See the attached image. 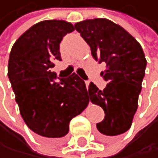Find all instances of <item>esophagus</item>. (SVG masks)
I'll return each mask as SVG.
<instances>
[{"label": "esophagus", "instance_id": "1", "mask_svg": "<svg viewBox=\"0 0 158 158\" xmlns=\"http://www.w3.org/2000/svg\"><path fill=\"white\" fill-rule=\"evenodd\" d=\"M89 84H90L89 81H86V87H87V89H88V87H89Z\"/></svg>", "mask_w": 158, "mask_h": 158}]
</instances>
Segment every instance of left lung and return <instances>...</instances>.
I'll return each instance as SVG.
<instances>
[{
	"instance_id": "left-lung-1",
	"label": "left lung",
	"mask_w": 158,
	"mask_h": 158,
	"mask_svg": "<svg viewBox=\"0 0 158 158\" xmlns=\"http://www.w3.org/2000/svg\"><path fill=\"white\" fill-rule=\"evenodd\" d=\"M74 27L89 44L93 58L107 64L101 72L106 88L99 90L91 82L87 96L105 112L104 120L97 124L100 139L111 140L131 126L145 74L144 53L134 36L107 19H86Z\"/></svg>"
}]
</instances>
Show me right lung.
Masks as SVG:
<instances>
[{
	"mask_svg": "<svg viewBox=\"0 0 158 158\" xmlns=\"http://www.w3.org/2000/svg\"><path fill=\"white\" fill-rule=\"evenodd\" d=\"M64 20H43L28 28L13 45L8 76L24 123L40 138L62 141L69 123L89 103L85 82L77 74L55 82L53 60L61 61L60 42L74 31Z\"/></svg>",
	"mask_w": 158,
	"mask_h": 158,
	"instance_id": "1",
	"label": "right lung"
}]
</instances>
